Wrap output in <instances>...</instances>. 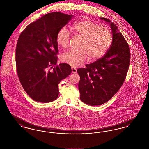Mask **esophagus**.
I'll return each instance as SVG.
<instances>
[{"instance_id": "esophagus-1", "label": "esophagus", "mask_w": 149, "mask_h": 149, "mask_svg": "<svg viewBox=\"0 0 149 149\" xmlns=\"http://www.w3.org/2000/svg\"><path fill=\"white\" fill-rule=\"evenodd\" d=\"M71 71H72V73H76V72H77V69H76V68H71Z\"/></svg>"}]
</instances>
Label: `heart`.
Returning <instances> with one entry per match:
<instances>
[{
	"label": "heart",
	"instance_id": "b5f03b06",
	"mask_svg": "<svg viewBox=\"0 0 149 149\" xmlns=\"http://www.w3.org/2000/svg\"><path fill=\"white\" fill-rule=\"evenodd\" d=\"M71 31L80 36L83 39L79 50H70L61 56V60L72 66L77 67L83 64L87 55L91 60H97L102 56L110 46L112 36L108 29L100 27L91 20L77 22L71 27ZM70 32L65 27L58 31L56 35L57 44L66 48L69 44Z\"/></svg>",
	"mask_w": 149,
	"mask_h": 149
}]
</instances>
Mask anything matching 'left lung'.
Returning <instances> with one entry per match:
<instances>
[{"instance_id": "1", "label": "left lung", "mask_w": 149, "mask_h": 149, "mask_svg": "<svg viewBox=\"0 0 149 149\" xmlns=\"http://www.w3.org/2000/svg\"><path fill=\"white\" fill-rule=\"evenodd\" d=\"M108 22L112 32V42L105 55L86 68L77 70L80 76V99L90 106H99L111 99L123 84L130 63V50L123 36L113 22Z\"/></svg>"}]
</instances>
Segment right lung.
Masks as SVG:
<instances>
[{"mask_svg": "<svg viewBox=\"0 0 149 149\" xmlns=\"http://www.w3.org/2000/svg\"><path fill=\"white\" fill-rule=\"evenodd\" d=\"M73 15L51 12L30 23L21 33L15 50L17 75L22 85L34 100L49 103L58 95V84L71 72V66L56 65L60 29ZM53 68L51 72L48 68Z\"/></svg>", "mask_w": 149, "mask_h": 149, "instance_id": "1", "label": "right lung"}]
</instances>
